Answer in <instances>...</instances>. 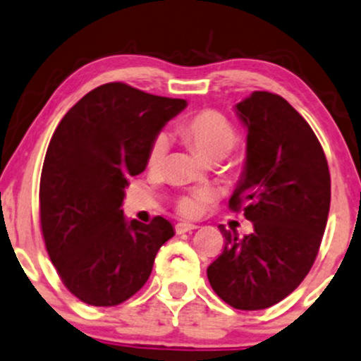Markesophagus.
<instances>
[{
    "mask_svg": "<svg viewBox=\"0 0 361 361\" xmlns=\"http://www.w3.org/2000/svg\"><path fill=\"white\" fill-rule=\"evenodd\" d=\"M192 229H197V226L190 224V222H179V224H176V233L177 234L189 233V231H192Z\"/></svg>",
    "mask_w": 361,
    "mask_h": 361,
    "instance_id": "esophagus-1",
    "label": "esophagus"
}]
</instances>
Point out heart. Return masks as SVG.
Returning a JSON list of instances; mask_svg holds the SVG:
<instances>
[{
  "mask_svg": "<svg viewBox=\"0 0 361 361\" xmlns=\"http://www.w3.org/2000/svg\"><path fill=\"white\" fill-rule=\"evenodd\" d=\"M182 139L189 142L206 160H219L226 157L238 145L239 135L233 123L224 115L216 110H201L190 115L179 123ZM169 150V140L164 133L155 135V139L147 150V166L160 169L164 166ZM207 202L206 194L184 195L177 201L176 207L180 214L194 217L201 214L204 204Z\"/></svg>",
  "mask_w": 361,
  "mask_h": 361,
  "instance_id": "b5f03b06",
  "label": "heart"
}]
</instances>
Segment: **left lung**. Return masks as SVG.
Returning a JSON list of instances; mask_svg holds the SVG:
<instances>
[{"label": "left lung", "mask_w": 361, "mask_h": 361, "mask_svg": "<svg viewBox=\"0 0 361 361\" xmlns=\"http://www.w3.org/2000/svg\"><path fill=\"white\" fill-rule=\"evenodd\" d=\"M247 128L246 166L229 207L252 222L243 239L219 226L221 256L207 268L212 289L235 310H264L310 273L330 212L331 180L323 147L283 97L252 92L235 105Z\"/></svg>", "instance_id": "1"}]
</instances>
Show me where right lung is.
I'll use <instances>...</instances> for the list:
<instances>
[{"instance_id":"1","label":"right lung","mask_w":361,"mask_h":361,"mask_svg":"<svg viewBox=\"0 0 361 361\" xmlns=\"http://www.w3.org/2000/svg\"><path fill=\"white\" fill-rule=\"evenodd\" d=\"M185 105L112 82L88 92L58 123L39 179V222L53 266L83 303L127 301L173 235L164 217L127 221L120 206L128 177L145 171L155 135Z\"/></svg>"}]
</instances>
